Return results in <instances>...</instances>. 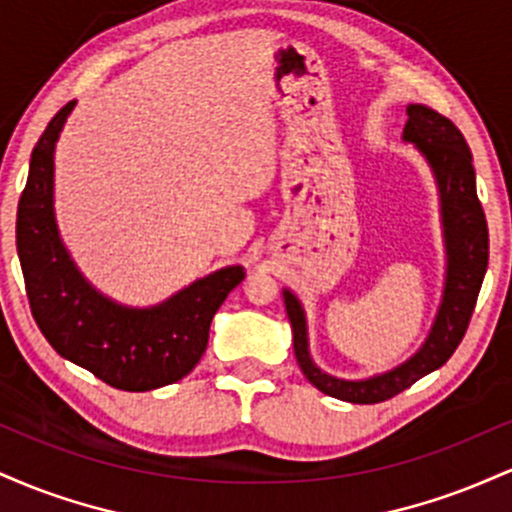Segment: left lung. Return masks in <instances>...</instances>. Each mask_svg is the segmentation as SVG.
Instances as JSON below:
<instances>
[{"instance_id":"left-lung-1","label":"left lung","mask_w":512,"mask_h":512,"mask_svg":"<svg viewBox=\"0 0 512 512\" xmlns=\"http://www.w3.org/2000/svg\"><path fill=\"white\" fill-rule=\"evenodd\" d=\"M404 142L419 146L421 154L431 163L440 190V209H443L445 248H448V276L440 303L436 325L428 334L426 344L414 358L368 380H339L322 373L310 361L305 315L298 298L284 291L286 313L293 327V351L305 378L325 395L354 404H378L399 395L424 375L443 366L460 346L474 305L489 267V226L484 209L477 197V178H474L472 151L464 142L462 132L448 117L426 105H409Z\"/></svg>"}]
</instances>
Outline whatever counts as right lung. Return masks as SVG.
Instances as JSON below:
<instances>
[{"mask_svg": "<svg viewBox=\"0 0 512 512\" xmlns=\"http://www.w3.org/2000/svg\"><path fill=\"white\" fill-rule=\"evenodd\" d=\"M72 108L74 101L64 105L35 144L16 214V250L35 325L57 354L117 390L178 383L199 363L216 310L245 272L219 269L149 310L122 308L91 289L69 260L52 211V156Z\"/></svg>", "mask_w": 512, "mask_h": 512, "instance_id": "obj_1", "label": "right lung"}]
</instances>
